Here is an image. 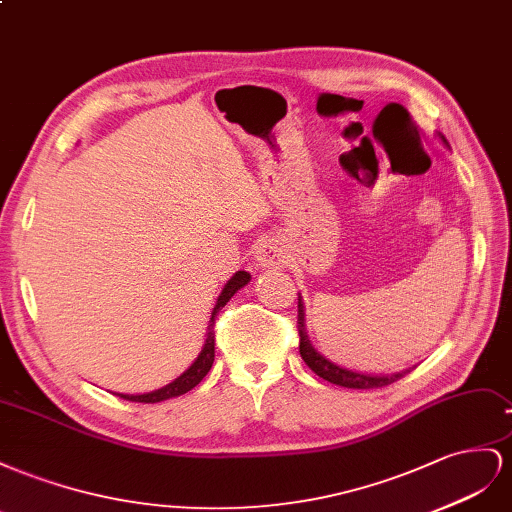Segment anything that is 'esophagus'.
<instances>
[{
  "label": "esophagus",
  "instance_id": "obj_1",
  "mask_svg": "<svg viewBox=\"0 0 512 512\" xmlns=\"http://www.w3.org/2000/svg\"><path fill=\"white\" fill-rule=\"evenodd\" d=\"M255 261L261 270H270V268H281L283 266V246L279 240H268L257 248Z\"/></svg>",
  "mask_w": 512,
  "mask_h": 512
}]
</instances>
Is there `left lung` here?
<instances>
[{
    "label": "left lung",
    "mask_w": 512,
    "mask_h": 512,
    "mask_svg": "<svg viewBox=\"0 0 512 512\" xmlns=\"http://www.w3.org/2000/svg\"><path fill=\"white\" fill-rule=\"evenodd\" d=\"M444 143L446 139L442 135H437ZM448 145V143H446ZM298 332H300V356L302 360L309 364V369L315 371L319 377H324L326 382L337 384L343 388H354V390H369V388H384L392 382H397L403 375L410 373L414 367L403 369L399 373H388V375H373V373H362V371H354L347 369L343 364L332 362L330 358H326L321 352L313 347L309 332H306V319H304V302L302 296L298 294Z\"/></svg>",
    "instance_id": "obj_1"
}]
</instances>
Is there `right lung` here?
<instances>
[{"label": "right lung", "mask_w": 512, "mask_h": 512, "mask_svg": "<svg viewBox=\"0 0 512 512\" xmlns=\"http://www.w3.org/2000/svg\"><path fill=\"white\" fill-rule=\"evenodd\" d=\"M248 281H251V274L244 272V270H238L236 274L231 276V279L225 283L221 296H218L214 309H212V315H210V324H208V332H206V341H203V347L199 356L195 358V362L188 367L180 377H175L171 384L158 388V390H152V392H143V394H120V399H126V401H135V403H160V401H167V399H173V397H180V394L193 390L203 377L208 375V371L212 369V362H214V317L218 315V311L223 309V306L231 300V296L236 294L238 289H242L244 285H248Z\"/></svg>", "instance_id": "right-lung-1"}]
</instances>
